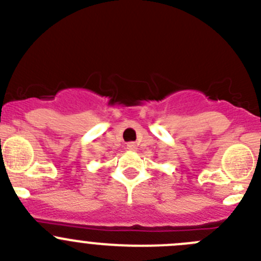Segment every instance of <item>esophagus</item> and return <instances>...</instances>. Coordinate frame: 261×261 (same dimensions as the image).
<instances>
[{
  "mask_svg": "<svg viewBox=\"0 0 261 261\" xmlns=\"http://www.w3.org/2000/svg\"><path fill=\"white\" fill-rule=\"evenodd\" d=\"M126 148L130 151H135V150H137V145H136L135 142H128L126 143Z\"/></svg>",
  "mask_w": 261,
  "mask_h": 261,
  "instance_id": "obj_1",
  "label": "esophagus"
}]
</instances>
